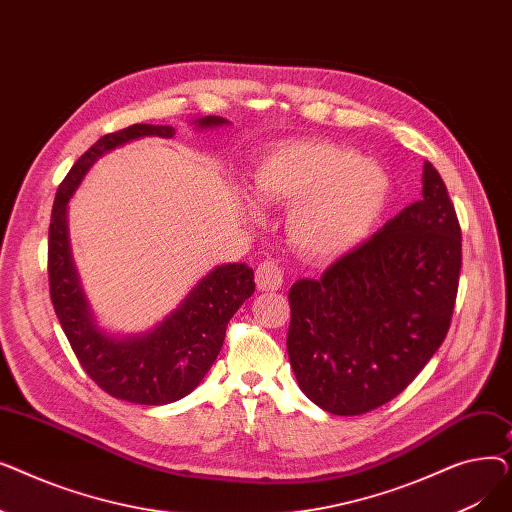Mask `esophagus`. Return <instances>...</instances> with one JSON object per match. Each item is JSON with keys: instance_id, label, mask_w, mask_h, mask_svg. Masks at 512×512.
Here are the masks:
<instances>
[{"instance_id": "esophagus-1", "label": "esophagus", "mask_w": 512, "mask_h": 512, "mask_svg": "<svg viewBox=\"0 0 512 512\" xmlns=\"http://www.w3.org/2000/svg\"><path fill=\"white\" fill-rule=\"evenodd\" d=\"M255 282H257V288L261 292H274L278 288H282V282H284V274L278 267V263L274 261H263L257 272H255Z\"/></svg>"}]
</instances>
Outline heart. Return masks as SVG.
<instances>
[{
    "mask_svg": "<svg viewBox=\"0 0 512 512\" xmlns=\"http://www.w3.org/2000/svg\"><path fill=\"white\" fill-rule=\"evenodd\" d=\"M390 176L375 159L332 141L297 139L267 151L255 170V195L290 205L286 236L313 263L351 253L390 201ZM251 213L255 205H251Z\"/></svg>",
    "mask_w": 512,
    "mask_h": 512,
    "instance_id": "1",
    "label": "heart"
}]
</instances>
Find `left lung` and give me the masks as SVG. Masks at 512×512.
I'll return each instance as SVG.
<instances>
[{"label": "left lung", "instance_id": "1", "mask_svg": "<svg viewBox=\"0 0 512 512\" xmlns=\"http://www.w3.org/2000/svg\"><path fill=\"white\" fill-rule=\"evenodd\" d=\"M402 209L321 280L294 282L286 338L299 388L332 415H363L398 396L450 328L461 226L438 170Z\"/></svg>", "mask_w": 512, "mask_h": 512}]
</instances>
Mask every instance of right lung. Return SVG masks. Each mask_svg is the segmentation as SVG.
Masks as SVG:
<instances>
[{
    "instance_id": "obj_1",
    "label": "right lung",
    "mask_w": 512,
    "mask_h": 512,
    "mask_svg": "<svg viewBox=\"0 0 512 512\" xmlns=\"http://www.w3.org/2000/svg\"><path fill=\"white\" fill-rule=\"evenodd\" d=\"M193 124L197 130H209L226 126L228 120L205 116ZM174 134L172 126L153 124H132L105 134L78 157L60 184L49 224V294L74 355L101 390L149 407L176 402L203 382L222 351L230 317L255 292L253 270L247 263L213 267L151 330L112 334L99 326L76 272L68 236V203L105 153L143 137L172 139Z\"/></svg>"
}]
</instances>
